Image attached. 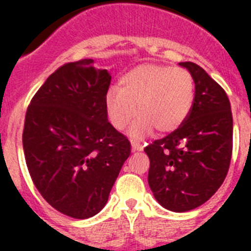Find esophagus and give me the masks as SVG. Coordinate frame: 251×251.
Here are the masks:
<instances>
[{"mask_svg": "<svg viewBox=\"0 0 251 251\" xmlns=\"http://www.w3.org/2000/svg\"><path fill=\"white\" fill-rule=\"evenodd\" d=\"M131 149H133V151H142V150H143V146H142L139 142L131 141Z\"/></svg>", "mask_w": 251, "mask_h": 251, "instance_id": "esophagus-1", "label": "esophagus"}]
</instances>
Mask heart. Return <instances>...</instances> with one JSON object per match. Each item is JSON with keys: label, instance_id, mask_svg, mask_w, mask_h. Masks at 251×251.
<instances>
[{"label": "heart", "instance_id": "heart-1", "mask_svg": "<svg viewBox=\"0 0 251 251\" xmlns=\"http://www.w3.org/2000/svg\"><path fill=\"white\" fill-rule=\"evenodd\" d=\"M195 84L190 73L163 65H139L120 79V88H110L105 96L106 114L117 130L134 125V137H142L152 127L168 134L182 125L194 104ZM138 110H136V106Z\"/></svg>", "mask_w": 251, "mask_h": 251}]
</instances>
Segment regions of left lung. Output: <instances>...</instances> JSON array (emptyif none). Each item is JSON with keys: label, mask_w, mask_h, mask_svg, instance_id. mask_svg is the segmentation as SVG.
<instances>
[{"label": "left lung", "mask_w": 251, "mask_h": 251, "mask_svg": "<svg viewBox=\"0 0 251 251\" xmlns=\"http://www.w3.org/2000/svg\"><path fill=\"white\" fill-rule=\"evenodd\" d=\"M195 84L194 104L182 125L145 149L149 185L167 210L186 212L207 202L222 186L233 147L229 99L201 66L179 62Z\"/></svg>", "instance_id": "8db88e82"}]
</instances>
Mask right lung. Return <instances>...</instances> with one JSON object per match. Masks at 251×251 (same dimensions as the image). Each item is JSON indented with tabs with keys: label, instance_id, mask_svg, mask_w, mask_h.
<instances>
[{
	"label": "right lung",
	"instance_id": "1",
	"mask_svg": "<svg viewBox=\"0 0 251 251\" xmlns=\"http://www.w3.org/2000/svg\"><path fill=\"white\" fill-rule=\"evenodd\" d=\"M112 76L94 60L62 65L29 102L23 129L25 164L35 186L61 214L94 216L130 156L129 139L108 121Z\"/></svg>",
	"mask_w": 251,
	"mask_h": 251
}]
</instances>
